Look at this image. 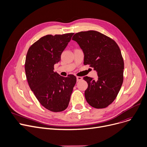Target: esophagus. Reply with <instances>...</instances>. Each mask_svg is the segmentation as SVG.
Returning <instances> with one entry per match:
<instances>
[{"label": "esophagus", "instance_id": "34e87169", "mask_svg": "<svg viewBox=\"0 0 147 147\" xmlns=\"http://www.w3.org/2000/svg\"><path fill=\"white\" fill-rule=\"evenodd\" d=\"M82 78L81 77V76H76V81H80L81 80H82Z\"/></svg>", "mask_w": 147, "mask_h": 147}]
</instances>
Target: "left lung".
I'll list each match as a JSON object with an SVG mask.
<instances>
[{"label": "left lung", "instance_id": "1", "mask_svg": "<svg viewBox=\"0 0 147 147\" xmlns=\"http://www.w3.org/2000/svg\"><path fill=\"white\" fill-rule=\"evenodd\" d=\"M72 40L84 54V65L93 67L98 75L97 80L83 78L88 84L87 102L97 109L107 107L115 99L123 82L124 60L119 47L113 39L94 30L76 33Z\"/></svg>", "mask_w": 147, "mask_h": 147}]
</instances>
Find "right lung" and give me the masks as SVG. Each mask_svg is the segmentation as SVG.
I'll list each match as a JSON object with an SVG mask.
<instances>
[{"instance_id": "right-lung-1", "label": "right lung", "mask_w": 147, "mask_h": 147, "mask_svg": "<svg viewBox=\"0 0 147 147\" xmlns=\"http://www.w3.org/2000/svg\"><path fill=\"white\" fill-rule=\"evenodd\" d=\"M74 34H47L33 44L26 55L24 67L29 87L42 105L55 113L67 108L76 82L74 75L64 77L54 72Z\"/></svg>"}]
</instances>
